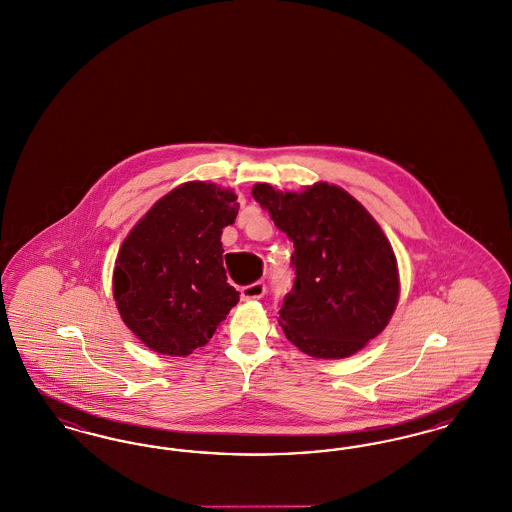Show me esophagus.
Wrapping results in <instances>:
<instances>
[{
  "mask_svg": "<svg viewBox=\"0 0 512 512\" xmlns=\"http://www.w3.org/2000/svg\"><path fill=\"white\" fill-rule=\"evenodd\" d=\"M240 293H242V299H261L267 293V286L265 282H253L249 286H244Z\"/></svg>",
  "mask_w": 512,
  "mask_h": 512,
  "instance_id": "1",
  "label": "esophagus"
}]
</instances>
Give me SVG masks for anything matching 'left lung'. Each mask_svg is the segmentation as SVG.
<instances>
[{
  "instance_id": "left-lung-1",
  "label": "left lung",
  "mask_w": 512,
  "mask_h": 512,
  "mask_svg": "<svg viewBox=\"0 0 512 512\" xmlns=\"http://www.w3.org/2000/svg\"><path fill=\"white\" fill-rule=\"evenodd\" d=\"M251 194L295 247V280L278 318L286 338L317 359L361 351L399 299L397 259L378 222L328 182L299 194L255 184Z\"/></svg>"
}]
</instances>
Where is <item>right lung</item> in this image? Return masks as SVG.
I'll return each mask as SVG.
<instances>
[{
    "label": "right lung",
    "instance_id": "add662e5",
    "mask_svg": "<svg viewBox=\"0 0 512 512\" xmlns=\"http://www.w3.org/2000/svg\"><path fill=\"white\" fill-rule=\"evenodd\" d=\"M232 190L186 182L161 197L119 249L113 295L124 324L161 355L186 357L213 338L240 301L222 267V228L240 203Z\"/></svg>",
    "mask_w": 512,
    "mask_h": 512
}]
</instances>
